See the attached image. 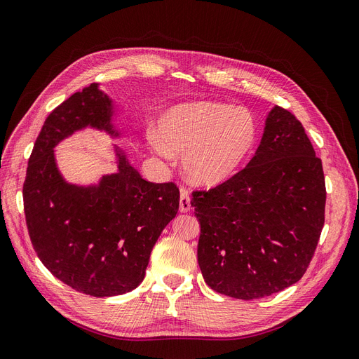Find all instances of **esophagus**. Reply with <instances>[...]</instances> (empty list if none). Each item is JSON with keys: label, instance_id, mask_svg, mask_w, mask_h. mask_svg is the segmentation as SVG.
Listing matches in <instances>:
<instances>
[{"label": "esophagus", "instance_id": "obj_1", "mask_svg": "<svg viewBox=\"0 0 359 359\" xmlns=\"http://www.w3.org/2000/svg\"><path fill=\"white\" fill-rule=\"evenodd\" d=\"M180 211L182 212H188L191 210V198H189V191L186 188H180Z\"/></svg>", "mask_w": 359, "mask_h": 359}]
</instances>
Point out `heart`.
Here are the masks:
<instances>
[{
  "label": "heart",
  "mask_w": 359,
  "mask_h": 359,
  "mask_svg": "<svg viewBox=\"0 0 359 359\" xmlns=\"http://www.w3.org/2000/svg\"><path fill=\"white\" fill-rule=\"evenodd\" d=\"M152 149L164 158L183 154L186 175L199 184H218L236 173L257 139L254 117L243 108L194 102L168 110L158 135L148 133Z\"/></svg>",
  "instance_id": "1"
}]
</instances>
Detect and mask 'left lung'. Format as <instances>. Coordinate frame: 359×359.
Masks as SVG:
<instances>
[{
  "label": "left lung",
  "mask_w": 359,
  "mask_h": 359,
  "mask_svg": "<svg viewBox=\"0 0 359 359\" xmlns=\"http://www.w3.org/2000/svg\"><path fill=\"white\" fill-rule=\"evenodd\" d=\"M198 264L205 283L252 301L299 282L324 226L323 164L301 121L274 107L245 168L211 189H195Z\"/></svg>",
  "instance_id": "1"
}]
</instances>
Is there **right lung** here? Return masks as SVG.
Wrapping results in <instances>:
<instances>
[{"label": "right lung", "instance_id": "1", "mask_svg": "<svg viewBox=\"0 0 359 359\" xmlns=\"http://www.w3.org/2000/svg\"><path fill=\"white\" fill-rule=\"evenodd\" d=\"M110 100L92 83L46 117L29 157L23 205L30 242L43 266L89 296L130 292L142 282L152 248L179 210L176 183H152L123 157L98 188L58 175L53 148L85 126L111 130Z\"/></svg>", "mask_w": 359, "mask_h": 359}]
</instances>
